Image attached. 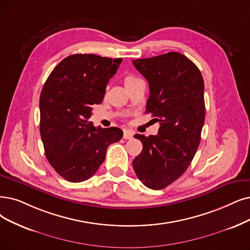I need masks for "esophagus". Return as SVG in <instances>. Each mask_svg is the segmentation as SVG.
<instances>
[{
  "label": "esophagus",
  "instance_id": "obj_1",
  "mask_svg": "<svg viewBox=\"0 0 250 250\" xmlns=\"http://www.w3.org/2000/svg\"><path fill=\"white\" fill-rule=\"evenodd\" d=\"M133 137V132L130 130H124L123 138L124 139H131Z\"/></svg>",
  "mask_w": 250,
  "mask_h": 250
}]
</instances>
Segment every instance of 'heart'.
Wrapping results in <instances>:
<instances>
[{"instance_id": "heart-1", "label": "heart", "mask_w": 250, "mask_h": 250, "mask_svg": "<svg viewBox=\"0 0 250 250\" xmlns=\"http://www.w3.org/2000/svg\"><path fill=\"white\" fill-rule=\"evenodd\" d=\"M134 79H137L135 76H132V75H130V76H127L126 78H125V82H128V81H131V80H134Z\"/></svg>"}]
</instances>
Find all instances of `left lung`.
<instances>
[{"mask_svg": "<svg viewBox=\"0 0 250 250\" xmlns=\"http://www.w3.org/2000/svg\"><path fill=\"white\" fill-rule=\"evenodd\" d=\"M132 63L148 82L146 112L160 124L157 135H134L144 146L133 160V168L146 187L161 189L186 172L200 144L205 120L204 81L196 64L177 52Z\"/></svg>", "mask_w": 250, "mask_h": 250, "instance_id": "8db88e82", "label": "left lung"}]
</instances>
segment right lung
Here are the masks:
<instances>
[{
	"label": "right lung",
	"mask_w": 250,
	"mask_h": 250,
	"mask_svg": "<svg viewBox=\"0 0 250 250\" xmlns=\"http://www.w3.org/2000/svg\"><path fill=\"white\" fill-rule=\"evenodd\" d=\"M121 62L122 58L73 54L54 67L44 84L40 133L49 163L67 182L90 178L104 161L107 146L123 136L120 128H95L88 121Z\"/></svg>",
	"instance_id": "right-lung-1"
}]
</instances>
